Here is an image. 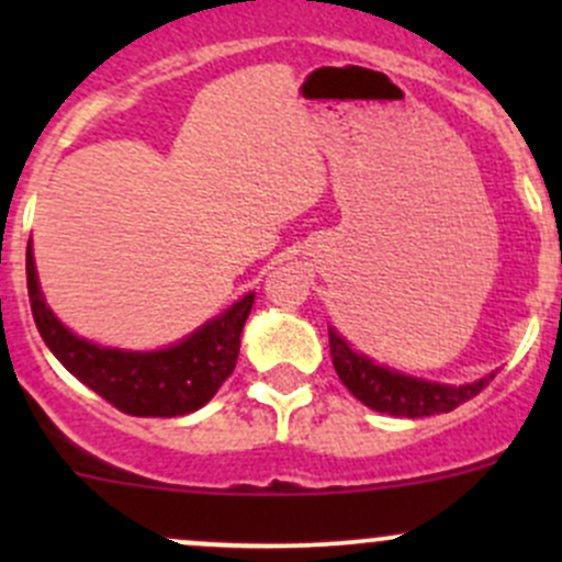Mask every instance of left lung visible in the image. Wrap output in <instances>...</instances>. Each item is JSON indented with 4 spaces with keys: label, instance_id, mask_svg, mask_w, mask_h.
Returning a JSON list of instances; mask_svg holds the SVG:
<instances>
[{
    "label": "left lung",
    "instance_id": "left-lung-1",
    "mask_svg": "<svg viewBox=\"0 0 562 562\" xmlns=\"http://www.w3.org/2000/svg\"><path fill=\"white\" fill-rule=\"evenodd\" d=\"M328 348H331L334 370H337L345 389L356 400L364 402L367 407L378 413H389V416L422 418L435 416V413H449L462 402L473 400L495 378V372H492V375L481 378L475 383L449 386V383H432L422 381V378L402 375V372L375 364L364 353H356L348 339L339 337L337 328L331 326H328Z\"/></svg>",
    "mask_w": 562,
    "mask_h": 562
}]
</instances>
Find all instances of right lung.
<instances>
[{"label": "right lung", "instance_id": "obj_1", "mask_svg": "<svg viewBox=\"0 0 562 562\" xmlns=\"http://www.w3.org/2000/svg\"><path fill=\"white\" fill-rule=\"evenodd\" d=\"M26 288L40 337L65 370L122 413L157 418L184 416L217 394L239 359L241 328L255 302V293H247L234 307L203 323L181 342L138 353L100 348L89 339L76 337L50 313L40 291L32 245L26 247Z\"/></svg>", "mask_w": 562, "mask_h": 562}]
</instances>
